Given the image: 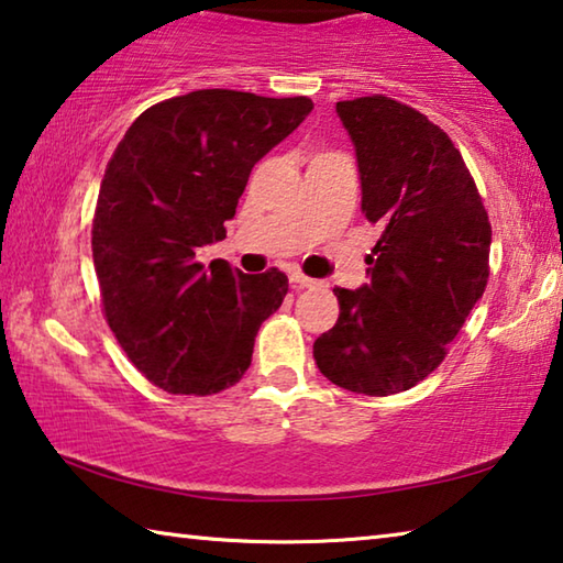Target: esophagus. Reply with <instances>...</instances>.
I'll return each instance as SVG.
<instances>
[{
    "label": "esophagus",
    "instance_id": "esophagus-1",
    "mask_svg": "<svg viewBox=\"0 0 563 563\" xmlns=\"http://www.w3.org/2000/svg\"><path fill=\"white\" fill-rule=\"evenodd\" d=\"M290 283L295 285V288H312V285H316V280L312 278H308V275H302V273H290Z\"/></svg>",
    "mask_w": 563,
    "mask_h": 563
}]
</instances>
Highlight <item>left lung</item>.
<instances>
[{"label": "left lung", "instance_id": "8db88e82", "mask_svg": "<svg viewBox=\"0 0 563 563\" xmlns=\"http://www.w3.org/2000/svg\"><path fill=\"white\" fill-rule=\"evenodd\" d=\"M355 146L362 213L383 228L369 280L335 288L340 318L312 355L330 383L387 397L440 367L489 278L492 225L452 139L383 93L338 101Z\"/></svg>", "mask_w": 563, "mask_h": 563}]
</instances>
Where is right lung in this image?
I'll use <instances>...</instances> for the list:
<instances>
[{
  "instance_id": "right-lung-1",
  "label": "right lung",
  "mask_w": 563,
  "mask_h": 563,
  "mask_svg": "<svg viewBox=\"0 0 563 563\" xmlns=\"http://www.w3.org/2000/svg\"><path fill=\"white\" fill-rule=\"evenodd\" d=\"M308 97L201 89L146 109L113 151L91 228L103 316L129 360L170 395H216L251 367L288 275L208 268L253 166L300 126Z\"/></svg>"
}]
</instances>
